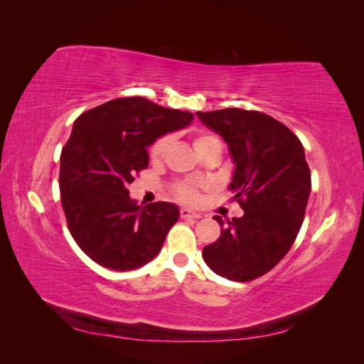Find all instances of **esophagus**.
<instances>
[{
  "instance_id": "obj_1",
  "label": "esophagus",
  "mask_w": 364,
  "mask_h": 364,
  "mask_svg": "<svg viewBox=\"0 0 364 364\" xmlns=\"http://www.w3.org/2000/svg\"><path fill=\"white\" fill-rule=\"evenodd\" d=\"M181 217L182 218H200L202 217V214L200 213H196V211H191V209H188V208H182L181 209Z\"/></svg>"
}]
</instances>
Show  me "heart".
Instances as JSON below:
<instances>
[{
  "label": "heart",
  "mask_w": 364,
  "mask_h": 364,
  "mask_svg": "<svg viewBox=\"0 0 364 364\" xmlns=\"http://www.w3.org/2000/svg\"><path fill=\"white\" fill-rule=\"evenodd\" d=\"M168 142H170L168 136L158 138L150 147V158L153 161L161 159L164 156L165 150H167V147H168ZM193 144H194L196 151L200 153L211 146H222V141L211 134H199L194 138ZM202 186H203V183H197V182H179L174 185L173 191L178 199L193 203L199 199V190L202 188Z\"/></svg>",
  "instance_id": "heart-1"
}]
</instances>
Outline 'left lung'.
<instances>
[{
	"label": "left lung",
	"mask_w": 364,
	"mask_h": 364,
	"mask_svg": "<svg viewBox=\"0 0 364 364\" xmlns=\"http://www.w3.org/2000/svg\"><path fill=\"white\" fill-rule=\"evenodd\" d=\"M196 115L228 144L235 165L228 188L245 211L226 223L214 215L222 230L202 257L226 279H257L287 255L304 222L311 174L302 142L257 111L228 107Z\"/></svg>",
	"instance_id": "1"
}]
</instances>
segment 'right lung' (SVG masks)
<instances>
[{
    "mask_svg": "<svg viewBox=\"0 0 364 364\" xmlns=\"http://www.w3.org/2000/svg\"><path fill=\"white\" fill-rule=\"evenodd\" d=\"M194 115L144 97L117 98L82 114L60 155V202L79 247L100 266L127 272L162 249L179 208L138 205L127 186L149 167L158 138L191 124Z\"/></svg>",
    "mask_w": 364,
    "mask_h": 364,
    "instance_id": "1",
    "label": "right lung"
}]
</instances>
